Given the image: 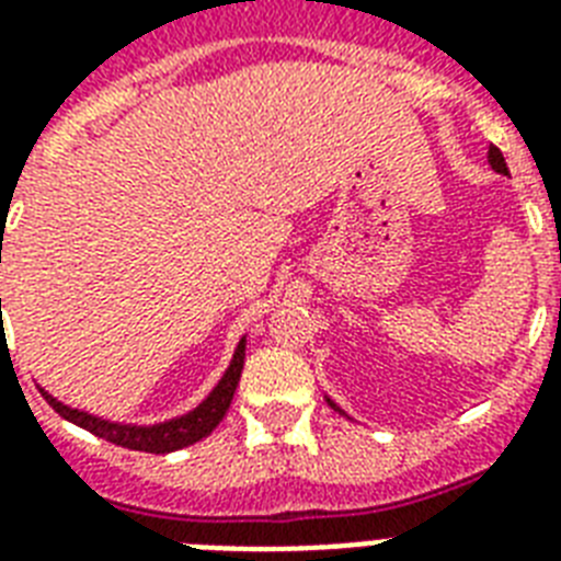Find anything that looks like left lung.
Here are the masks:
<instances>
[{
  "label": "left lung",
  "mask_w": 561,
  "mask_h": 561,
  "mask_svg": "<svg viewBox=\"0 0 561 561\" xmlns=\"http://www.w3.org/2000/svg\"><path fill=\"white\" fill-rule=\"evenodd\" d=\"M489 165H492V169H495L497 174H510V169H506V160H504V153L497 151L495 145H489ZM325 401H329V408H332V410H337V413H343V416H346V410H343L341 404H337V401H334V399H329V396H325Z\"/></svg>",
  "instance_id": "1"
}]
</instances>
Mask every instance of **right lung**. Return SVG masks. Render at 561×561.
Wrapping results in <instances>:
<instances>
[{
	"mask_svg": "<svg viewBox=\"0 0 561 561\" xmlns=\"http://www.w3.org/2000/svg\"><path fill=\"white\" fill-rule=\"evenodd\" d=\"M0 325H2V297H0ZM4 343V337H2ZM244 352H247V337H241L236 346V355L229 360L227 373L220 375V381L211 387V392L197 404L194 410L183 413V416L165 419V422H157V425H127V422H113V419L92 416L87 410L69 408L64 401H57L48 390L39 387L43 399L51 404V408L72 425L90 431V434L107 439V443H116L122 448H130V451H148V454H171L186 448V445L201 443L203 436H209L218 422L227 416L229 404H232V396H236L238 378H241V369H244Z\"/></svg>",
	"mask_w": 561,
	"mask_h": 561,
	"instance_id": "1",
	"label": "right lung"
}]
</instances>
